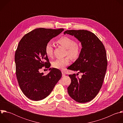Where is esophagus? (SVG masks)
I'll return each mask as SVG.
<instances>
[{
    "instance_id": "1",
    "label": "esophagus",
    "mask_w": 123,
    "mask_h": 123,
    "mask_svg": "<svg viewBox=\"0 0 123 123\" xmlns=\"http://www.w3.org/2000/svg\"><path fill=\"white\" fill-rule=\"evenodd\" d=\"M62 76H63V77L65 76V75H66L65 73L64 72H62Z\"/></svg>"
}]
</instances>
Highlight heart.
Instances as JSON below:
<instances>
[{"mask_svg": "<svg viewBox=\"0 0 123 123\" xmlns=\"http://www.w3.org/2000/svg\"><path fill=\"white\" fill-rule=\"evenodd\" d=\"M56 42L58 44L66 49V55L69 56L73 60H76L79 57L81 54V46L74 39L64 36L58 38ZM53 45L51 42H48L45 47L46 55L48 57H51L53 55ZM69 57L66 56L64 58L56 59L52 62V67L57 69H63L69 63L70 58Z\"/></svg>", "mask_w": 123, "mask_h": 123, "instance_id": "heart-1", "label": "heart"}]
</instances>
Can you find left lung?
I'll return each instance as SVG.
<instances>
[{
    "mask_svg": "<svg viewBox=\"0 0 123 123\" xmlns=\"http://www.w3.org/2000/svg\"><path fill=\"white\" fill-rule=\"evenodd\" d=\"M64 33L74 36L82 47L79 57L68 68L83 75L81 78L76 77L75 74L68 75L71 83L68 87V93L78 103L88 102L97 95L103 85L108 65L106 49L97 36L90 31L67 30Z\"/></svg>",
    "mask_w": 123,
    "mask_h": 123,
    "instance_id": "obj_1",
    "label": "left lung"
}]
</instances>
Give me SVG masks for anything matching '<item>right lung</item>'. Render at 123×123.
Returning <instances> with one entry per match:
<instances>
[{
	"label": "right lung",
	"instance_id": "1",
	"mask_svg": "<svg viewBox=\"0 0 123 123\" xmlns=\"http://www.w3.org/2000/svg\"><path fill=\"white\" fill-rule=\"evenodd\" d=\"M63 31L37 28L26 34L19 42L14 56L16 75L22 92L31 100L45 98L61 78L62 73L57 68H50L47 75L39 70L50 67L45 52L46 43Z\"/></svg>",
	"mask_w": 123,
	"mask_h": 123
}]
</instances>
